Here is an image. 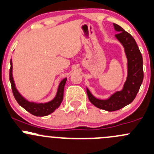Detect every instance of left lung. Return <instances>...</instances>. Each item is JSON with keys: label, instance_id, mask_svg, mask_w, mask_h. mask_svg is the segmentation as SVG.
<instances>
[{"label": "left lung", "instance_id": "obj_1", "mask_svg": "<svg viewBox=\"0 0 154 154\" xmlns=\"http://www.w3.org/2000/svg\"><path fill=\"white\" fill-rule=\"evenodd\" d=\"M113 25L118 33L115 34V37L124 47L127 57V80L121 91H116L106 100L95 97L86 88L91 103L96 107L108 112L119 110L132 103L139 91L144 78L142 56L135 40L121 26L116 24H113Z\"/></svg>", "mask_w": 154, "mask_h": 154}]
</instances>
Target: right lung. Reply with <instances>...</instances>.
Here are the masks:
<instances>
[{
	"instance_id": "1",
	"label": "right lung",
	"mask_w": 154,
	"mask_h": 154,
	"mask_svg": "<svg viewBox=\"0 0 154 154\" xmlns=\"http://www.w3.org/2000/svg\"><path fill=\"white\" fill-rule=\"evenodd\" d=\"M67 78H65L60 82L57 88V93L54 98L50 101L46 103H36V102H30L27 100L25 97H24L19 93L16 88L14 79L13 76V61L12 59L10 60V81L12 85L13 95L16 98L17 103L22 106V108L30 112L31 115L37 117L47 116L50 114L53 113L54 111L60 106L63 99V91H64V86L66 85Z\"/></svg>"
}]
</instances>
